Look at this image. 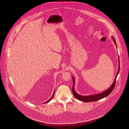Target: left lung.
I'll use <instances>...</instances> for the list:
<instances>
[{
    "label": "left lung",
    "instance_id": "obj_1",
    "mask_svg": "<svg viewBox=\"0 0 129 129\" xmlns=\"http://www.w3.org/2000/svg\"><path fill=\"white\" fill-rule=\"evenodd\" d=\"M112 39L117 47V45L116 44V41L114 39V38L113 37H112ZM119 59V58H118ZM118 62H119V66H118V71L117 72V74L115 76L114 81L113 83V84H112V85L110 87V88H109L107 90H106L105 91H103V92L99 93V94H93V95H88V96H83V95H81L80 94H79L78 93H77L76 92V91H75V79L73 77L72 78V80H73V86H72V91L73 94L74 95L75 97L78 99V100H80L81 101H83L85 103H87V102H94V101H98L99 100H101L102 99H103L107 96H108L110 93H111V92L112 91V90H113L114 87H115V84L116 83V80L117 77V75L119 73V69H120V64H119V59H118Z\"/></svg>",
    "mask_w": 129,
    "mask_h": 129
}]
</instances>
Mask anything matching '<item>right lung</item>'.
I'll list each match as a JSON object with an SVG mask.
<instances>
[{
  "label": "right lung",
  "instance_id": "right-lung-1",
  "mask_svg": "<svg viewBox=\"0 0 129 129\" xmlns=\"http://www.w3.org/2000/svg\"><path fill=\"white\" fill-rule=\"evenodd\" d=\"M54 92H55V90L54 91V92H53V95H52V96L51 97V98H50V99H49L48 101H47V102H45V103H47L49 102V101H50V100H51L52 99V98L53 97V96H54Z\"/></svg>",
  "mask_w": 129,
  "mask_h": 129
}]
</instances>
